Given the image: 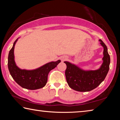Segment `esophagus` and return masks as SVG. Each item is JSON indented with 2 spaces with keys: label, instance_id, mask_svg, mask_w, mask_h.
Instances as JSON below:
<instances>
[{
  "label": "esophagus",
  "instance_id": "34e87169",
  "mask_svg": "<svg viewBox=\"0 0 120 120\" xmlns=\"http://www.w3.org/2000/svg\"><path fill=\"white\" fill-rule=\"evenodd\" d=\"M67 59H68L67 56H63V57H62V58H61V60L62 61H64L67 60Z\"/></svg>",
  "mask_w": 120,
  "mask_h": 120
}]
</instances>
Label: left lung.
<instances>
[{
  "label": "left lung",
  "instance_id": "1",
  "mask_svg": "<svg viewBox=\"0 0 120 120\" xmlns=\"http://www.w3.org/2000/svg\"><path fill=\"white\" fill-rule=\"evenodd\" d=\"M99 41L104 48V57L103 64L99 69L84 71L70 62H64L67 65L65 71L66 80L71 88L78 92H89L96 88L104 80L109 70L110 56L106 45L101 40Z\"/></svg>",
  "mask_w": 120,
  "mask_h": 120
}]
</instances>
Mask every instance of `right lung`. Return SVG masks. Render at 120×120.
I'll use <instances>...</instances> for the list:
<instances>
[{
	"label": "right lung",
	"instance_id": "add662e5",
	"mask_svg": "<svg viewBox=\"0 0 120 120\" xmlns=\"http://www.w3.org/2000/svg\"><path fill=\"white\" fill-rule=\"evenodd\" d=\"M17 40L14 42L8 54V67L10 74L14 80L24 88L35 90L42 88L47 82L49 73L56 68L61 61L49 62L35 70H22L17 67L14 61V47Z\"/></svg>",
	"mask_w": 120,
	"mask_h": 120
}]
</instances>
